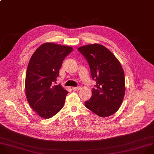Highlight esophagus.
Here are the masks:
<instances>
[{
    "mask_svg": "<svg viewBox=\"0 0 154 154\" xmlns=\"http://www.w3.org/2000/svg\"><path fill=\"white\" fill-rule=\"evenodd\" d=\"M80 88H81V87H80V86H78V87H72V89H73L74 91L79 90Z\"/></svg>",
    "mask_w": 154,
    "mask_h": 154,
    "instance_id": "esophagus-1",
    "label": "esophagus"
}]
</instances>
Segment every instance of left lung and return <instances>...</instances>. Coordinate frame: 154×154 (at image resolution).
I'll return each mask as SVG.
<instances>
[{
	"mask_svg": "<svg viewBox=\"0 0 154 154\" xmlns=\"http://www.w3.org/2000/svg\"><path fill=\"white\" fill-rule=\"evenodd\" d=\"M78 50L88 62L97 84L85 107L101 117L113 115L119 108L125 94V73L119 60L104 46L94 44Z\"/></svg>",
	"mask_w": 154,
	"mask_h": 154,
	"instance_id": "8db88e82",
	"label": "left lung"
}]
</instances>
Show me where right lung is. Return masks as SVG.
I'll use <instances>...</instances> for the list:
<instances>
[{
	"label": "right lung",
	"instance_id": "obj_1",
	"mask_svg": "<svg viewBox=\"0 0 154 154\" xmlns=\"http://www.w3.org/2000/svg\"><path fill=\"white\" fill-rule=\"evenodd\" d=\"M71 47L45 43L35 51L27 67L25 87L27 101L43 118H50L63 107L69 91L55 85L59 70Z\"/></svg>",
	"mask_w": 154,
	"mask_h": 154
}]
</instances>
